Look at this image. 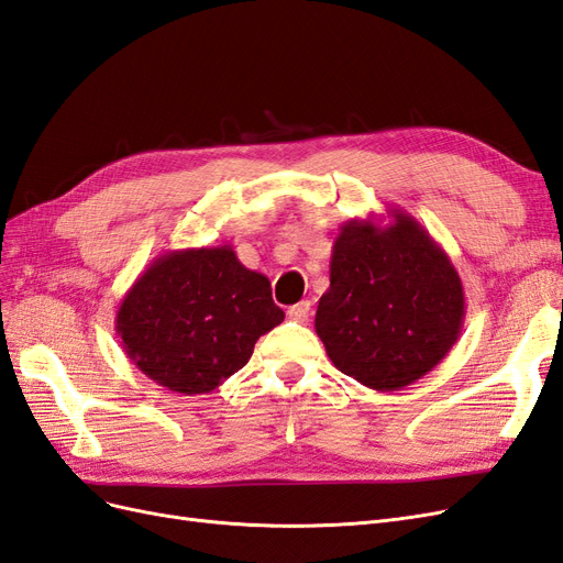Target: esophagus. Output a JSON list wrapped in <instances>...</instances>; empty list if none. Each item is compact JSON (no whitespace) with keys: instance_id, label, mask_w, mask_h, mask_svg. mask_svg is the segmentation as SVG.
Instances as JSON below:
<instances>
[{"instance_id":"obj_1","label":"esophagus","mask_w":563,"mask_h":563,"mask_svg":"<svg viewBox=\"0 0 563 563\" xmlns=\"http://www.w3.org/2000/svg\"><path fill=\"white\" fill-rule=\"evenodd\" d=\"M310 312H312V305H310V300H300V302H296L294 308H288V319H294V321H300V323H305L310 319Z\"/></svg>"}]
</instances>
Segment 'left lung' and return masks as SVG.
<instances>
[{"instance_id": "8db88e82", "label": "left lung", "mask_w": 563, "mask_h": 563, "mask_svg": "<svg viewBox=\"0 0 563 563\" xmlns=\"http://www.w3.org/2000/svg\"><path fill=\"white\" fill-rule=\"evenodd\" d=\"M350 220L333 242L314 331L338 371L371 389L420 380L455 345L465 291L449 253L413 216Z\"/></svg>"}]
</instances>
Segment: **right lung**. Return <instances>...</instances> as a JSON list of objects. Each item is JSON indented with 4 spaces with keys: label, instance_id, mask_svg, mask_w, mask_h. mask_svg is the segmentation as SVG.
Instances as JSON below:
<instances>
[{
    "label": "right lung",
    "instance_id": "add662e5",
    "mask_svg": "<svg viewBox=\"0 0 563 563\" xmlns=\"http://www.w3.org/2000/svg\"><path fill=\"white\" fill-rule=\"evenodd\" d=\"M282 321L269 279L223 244L152 261L119 302L114 329L150 380L192 397L246 366L255 340Z\"/></svg>",
    "mask_w": 563,
    "mask_h": 563
}]
</instances>
